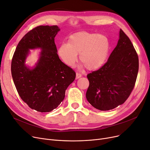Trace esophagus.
Wrapping results in <instances>:
<instances>
[{
  "label": "esophagus",
  "instance_id": "obj_1",
  "mask_svg": "<svg viewBox=\"0 0 150 150\" xmlns=\"http://www.w3.org/2000/svg\"><path fill=\"white\" fill-rule=\"evenodd\" d=\"M81 77H82V74L81 73H76V79H79V78Z\"/></svg>",
  "mask_w": 150,
  "mask_h": 150
}]
</instances>
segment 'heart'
<instances>
[{
    "mask_svg": "<svg viewBox=\"0 0 150 150\" xmlns=\"http://www.w3.org/2000/svg\"><path fill=\"white\" fill-rule=\"evenodd\" d=\"M110 42L105 35L87 32L71 35L68 43H63L58 54L67 65L73 67L80 54V60L89 70H96L105 63L110 51Z\"/></svg>",
    "mask_w": 150,
    "mask_h": 150,
    "instance_id": "1",
    "label": "heart"
}]
</instances>
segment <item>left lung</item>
<instances>
[{
  "mask_svg": "<svg viewBox=\"0 0 150 150\" xmlns=\"http://www.w3.org/2000/svg\"><path fill=\"white\" fill-rule=\"evenodd\" d=\"M138 71L137 52L129 37L120 29L117 45L108 62L87 74V101L100 110H112L123 104L134 89Z\"/></svg>",
  "mask_w": 150,
  "mask_h": 150,
  "instance_id": "1",
  "label": "left lung"
}]
</instances>
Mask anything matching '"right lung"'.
<instances>
[{
  "instance_id": "right-lung-1",
  "label": "right lung",
  "mask_w": 150,
  "mask_h": 150,
  "mask_svg": "<svg viewBox=\"0 0 150 150\" xmlns=\"http://www.w3.org/2000/svg\"><path fill=\"white\" fill-rule=\"evenodd\" d=\"M57 25H40L20 40L13 54L11 71L21 98L29 108L40 112L56 109L65 98V91L76 77L74 71L63 63L57 54L54 38ZM40 48V59L33 69L25 64L29 49Z\"/></svg>"
}]
</instances>
